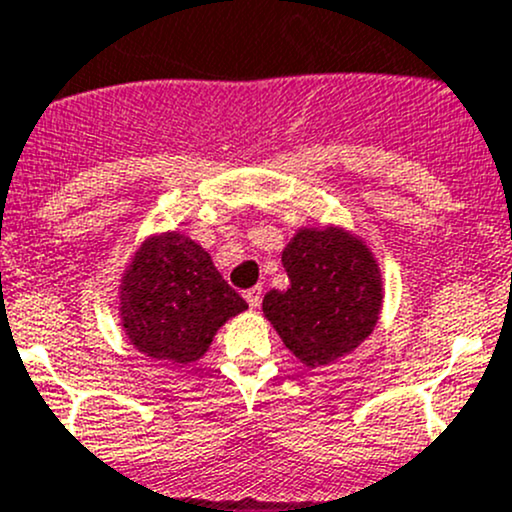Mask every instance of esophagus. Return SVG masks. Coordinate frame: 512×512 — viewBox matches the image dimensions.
<instances>
[{
    "mask_svg": "<svg viewBox=\"0 0 512 512\" xmlns=\"http://www.w3.org/2000/svg\"><path fill=\"white\" fill-rule=\"evenodd\" d=\"M245 299H247V304H250V309H260V304H262V287L247 289Z\"/></svg>",
    "mask_w": 512,
    "mask_h": 512,
    "instance_id": "34e87169",
    "label": "esophagus"
}]
</instances>
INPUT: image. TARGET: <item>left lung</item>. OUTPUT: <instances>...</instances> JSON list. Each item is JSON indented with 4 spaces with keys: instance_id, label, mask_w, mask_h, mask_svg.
<instances>
[{
    "instance_id": "8db88e82",
    "label": "left lung",
    "mask_w": 512,
    "mask_h": 512,
    "mask_svg": "<svg viewBox=\"0 0 512 512\" xmlns=\"http://www.w3.org/2000/svg\"><path fill=\"white\" fill-rule=\"evenodd\" d=\"M289 287L265 294L262 311L306 368L333 363L373 333L383 274L373 252L343 228H299L282 252Z\"/></svg>"
}]
</instances>
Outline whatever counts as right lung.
I'll return each mask as SVG.
<instances>
[{
	"label": "right lung",
	"instance_id": "1",
	"mask_svg": "<svg viewBox=\"0 0 512 512\" xmlns=\"http://www.w3.org/2000/svg\"><path fill=\"white\" fill-rule=\"evenodd\" d=\"M247 309L211 255L181 233L152 235L120 282V319L137 351L164 363H196L218 328Z\"/></svg>",
	"mask_w": 512,
	"mask_h": 512
}]
</instances>
